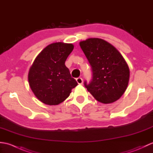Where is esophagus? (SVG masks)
Wrapping results in <instances>:
<instances>
[{
	"mask_svg": "<svg viewBox=\"0 0 153 153\" xmlns=\"http://www.w3.org/2000/svg\"><path fill=\"white\" fill-rule=\"evenodd\" d=\"M76 82H77V83L79 84V85H82V84L83 83V79L82 77H77V78L76 79Z\"/></svg>",
	"mask_w": 153,
	"mask_h": 153,
	"instance_id": "34e87169",
	"label": "esophagus"
}]
</instances>
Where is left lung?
Listing matches in <instances>:
<instances>
[{"label": "left lung", "instance_id": "left-lung-1", "mask_svg": "<svg viewBox=\"0 0 153 153\" xmlns=\"http://www.w3.org/2000/svg\"><path fill=\"white\" fill-rule=\"evenodd\" d=\"M79 45L93 71L91 82L84 83L87 91L100 102L116 101L126 91L129 79L128 65L122 55L102 39H87Z\"/></svg>", "mask_w": 153, "mask_h": 153}]
</instances>
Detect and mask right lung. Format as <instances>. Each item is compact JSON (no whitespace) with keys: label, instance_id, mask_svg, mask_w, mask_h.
<instances>
[{"label":"right lung","instance_id":"add662e5","mask_svg":"<svg viewBox=\"0 0 153 153\" xmlns=\"http://www.w3.org/2000/svg\"><path fill=\"white\" fill-rule=\"evenodd\" d=\"M74 45L62 42L45 47L37 55L28 73L29 85L37 98L48 105L64 101L77 85L65 65Z\"/></svg>","mask_w":153,"mask_h":153}]
</instances>
